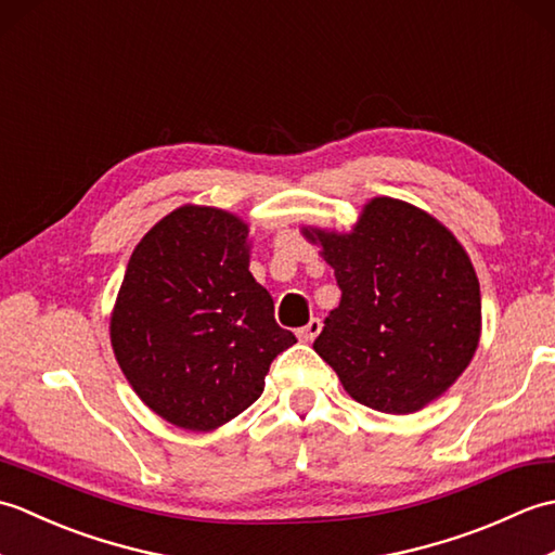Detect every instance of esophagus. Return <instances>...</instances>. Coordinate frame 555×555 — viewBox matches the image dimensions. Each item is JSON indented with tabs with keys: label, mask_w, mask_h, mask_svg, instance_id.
I'll return each instance as SVG.
<instances>
[{
	"label": "esophagus",
	"mask_w": 555,
	"mask_h": 555,
	"mask_svg": "<svg viewBox=\"0 0 555 555\" xmlns=\"http://www.w3.org/2000/svg\"><path fill=\"white\" fill-rule=\"evenodd\" d=\"M320 332H322V322L317 320V317H312L308 324H305L302 328H298V338L302 340V344H312V340L320 336Z\"/></svg>",
	"instance_id": "esophagus-1"
}]
</instances>
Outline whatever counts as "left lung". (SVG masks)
<instances>
[{
  "instance_id": "left-lung-1",
  "label": "left lung",
  "mask_w": 555,
  "mask_h": 555,
  "mask_svg": "<svg viewBox=\"0 0 555 555\" xmlns=\"http://www.w3.org/2000/svg\"><path fill=\"white\" fill-rule=\"evenodd\" d=\"M334 269L340 305L314 350L350 398L410 415L473 362L481 296L473 259L443 223L396 197H372L348 233L300 229Z\"/></svg>"
}]
</instances>
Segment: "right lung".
Returning a JSON list of instances; mask_svg holds the SVG:
<instances>
[{"label": "right lung", "mask_w": 555, "mask_h": 555, "mask_svg": "<svg viewBox=\"0 0 555 555\" xmlns=\"http://www.w3.org/2000/svg\"><path fill=\"white\" fill-rule=\"evenodd\" d=\"M250 227L227 209L183 205L128 259L109 317L116 362L143 403L176 427L211 431L264 391L296 336L250 274Z\"/></svg>", "instance_id": "right-lung-1"}]
</instances>
